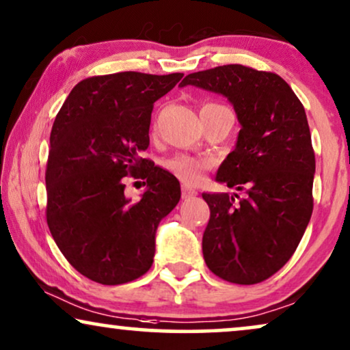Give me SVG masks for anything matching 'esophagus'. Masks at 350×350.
Masks as SVG:
<instances>
[{"instance_id": "esophagus-1", "label": "esophagus", "mask_w": 350, "mask_h": 350, "mask_svg": "<svg viewBox=\"0 0 350 350\" xmlns=\"http://www.w3.org/2000/svg\"><path fill=\"white\" fill-rule=\"evenodd\" d=\"M197 195V192H195L193 189L187 187V185H183V200H187V198H192Z\"/></svg>"}]
</instances>
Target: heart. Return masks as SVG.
I'll return each instance as SVG.
<instances>
[{
    "mask_svg": "<svg viewBox=\"0 0 350 350\" xmlns=\"http://www.w3.org/2000/svg\"><path fill=\"white\" fill-rule=\"evenodd\" d=\"M217 104H206L204 107H216ZM163 166L171 174L189 185H197L204 179V172L213 166V161L208 158L190 157L187 153H176L163 161Z\"/></svg>",
    "mask_w": 350,
    "mask_h": 350,
    "instance_id": "heart-1",
    "label": "heart"
}]
</instances>
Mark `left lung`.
I'll list each match as a JSON object with an SVG mask.
<instances>
[{
	"label": "left lung",
	"instance_id": "8db88e82",
	"mask_svg": "<svg viewBox=\"0 0 350 350\" xmlns=\"http://www.w3.org/2000/svg\"><path fill=\"white\" fill-rule=\"evenodd\" d=\"M226 96L241 129L216 180L246 193H203L209 222L203 258L222 280L254 285L295 253L314 209L315 153L306 110L277 73L240 64L190 73L180 86Z\"/></svg>",
	"mask_w": 350,
	"mask_h": 350
}]
</instances>
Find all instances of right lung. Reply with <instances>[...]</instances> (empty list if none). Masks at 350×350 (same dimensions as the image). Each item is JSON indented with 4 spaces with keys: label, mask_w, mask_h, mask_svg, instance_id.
Masks as SVG:
<instances>
[{
    "label": "right lung",
    "mask_w": 350,
    "mask_h": 350,
    "mask_svg": "<svg viewBox=\"0 0 350 350\" xmlns=\"http://www.w3.org/2000/svg\"><path fill=\"white\" fill-rule=\"evenodd\" d=\"M183 77L120 72L86 78L55 116L46 221L65 259L92 282L121 285L152 267L157 227L179 203L180 187L141 153L150 142L153 104ZM128 175L146 180L139 202L124 195Z\"/></svg>",
    "instance_id": "obj_1"
}]
</instances>
